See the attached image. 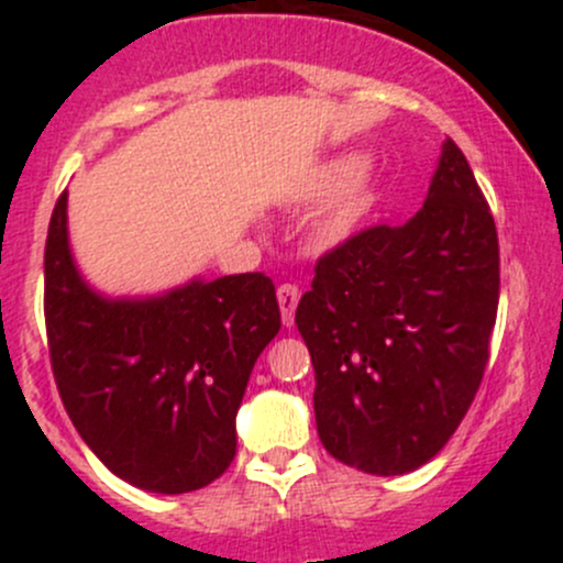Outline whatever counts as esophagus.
<instances>
[{
    "mask_svg": "<svg viewBox=\"0 0 563 563\" xmlns=\"http://www.w3.org/2000/svg\"><path fill=\"white\" fill-rule=\"evenodd\" d=\"M277 302H280V313H283V323L291 327L294 323V310L299 305V288L294 283H283L277 286Z\"/></svg>",
    "mask_w": 563,
    "mask_h": 563,
    "instance_id": "34e87169",
    "label": "esophagus"
}]
</instances>
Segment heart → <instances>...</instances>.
I'll return each mask as SVG.
<instances>
[{
    "label": "heart",
    "instance_id": "heart-1",
    "mask_svg": "<svg viewBox=\"0 0 563 563\" xmlns=\"http://www.w3.org/2000/svg\"><path fill=\"white\" fill-rule=\"evenodd\" d=\"M362 172V157L360 155H338L332 161L321 163L308 181L302 185V198L327 196L343 187L338 198L323 209L313 223V234L321 245H338L345 236L354 234L360 229L362 220L373 209L376 192L365 176H356Z\"/></svg>",
    "mask_w": 563,
    "mask_h": 563
}]
</instances>
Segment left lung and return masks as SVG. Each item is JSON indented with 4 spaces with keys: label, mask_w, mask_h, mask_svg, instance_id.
I'll use <instances>...</instances> for the list:
<instances>
[{
    "label": "left lung",
    "mask_w": 563,
    "mask_h": 563,
    "mask_svg": "<svg viewBox=\"0 0 563 563\" xmlns=\"http://www.w3.org/2000/svg\"><path fill=\"white\" fill-rule=\"evenodd\" d=\"M498 283L490 207L446 139L422 209L327 250L299 299L323 450L378 476L439 455L485 376Z\"/></svg>",
    "instance_id": "1"
}]
</instances>
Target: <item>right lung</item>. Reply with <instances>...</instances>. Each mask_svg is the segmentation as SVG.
Returning <instances> with one entry per match:
<instances>
[{
	"mask_svg": "<svg viewBox=\"0 0 563 563\" xmlns=\"http://www.w3.org/2000/svg\"><path fill=\"white\" fill-rule=\"evenodd\" d=\"M51 371L81 439L108 471L150 493H190L236 455L250 371L280 332L261 272L192 280L152 299H106L67 245V190L45 240Z\"/></svg>",
	"mask_w": 563,
	"mask_h": 563,
	"instance_id": "obj_1",
	"label": "right lung"
}]
</instances>
